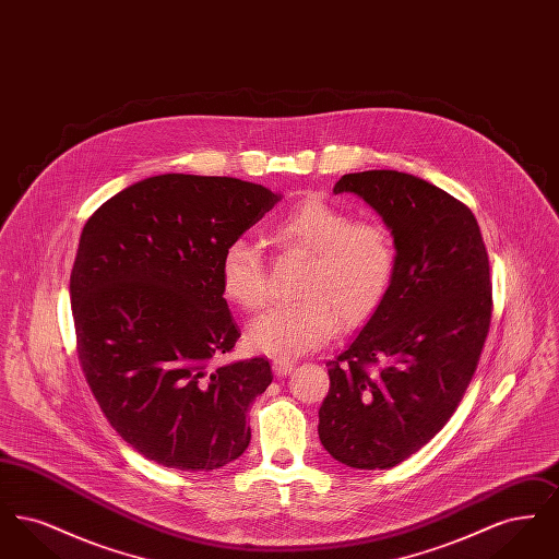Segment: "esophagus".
<instances>
[{
	"label": "esophagus",
	"mask_w": 559,
	"mask_h": 559,
	"mask_svg": "<svg viewBox=\"0 0 559 559\" xmlns=\"http://www.w3.org/2000/svg\"><path fill=\"white\" fill-rule=\"evenodd\" d=\"M272 371L278 377L289 374L293 371V360H289V358H274L272 360Z\"/></svg>",
	"instance_id": "obj_1"
}]
</instances>
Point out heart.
I'll use <instances>...</instances> for the list:
<instances>
[{
    "instance_id": "b5f03b06",
    "label": "heart",
    "mask_w": 559,
    "mask_h": 559,
    "mask_svg": "<svg viewBox=\"0 0 559 559\" xmlns=\"http://www.w3.org/2000/svg\"><path fill=\"white\" fill-rule=\"evenodd\" d=\"M272 240L308 258L297 285L301 299L274 306L251 322L249 346L287 358L324 346L344 329H358L379 312L392 292L399 253L390 228L356 219L322 199H306L270 228ZM219 287L242 310L266 304L267 274L260 249L233 239L219 258Z\"/></svg>"
}]
</instances>
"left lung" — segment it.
I'll return each mask as SVG.
<instances>
[{
  "mask_svg": "<svg viewBox=\"0 0 559 559\" xmlns=\"http://www.w3.org/2000/svg\"><path fill=\"white\" fill-rule=\"evenodd\" d=\"M392 230V292L337 360L319 411L326 452L356 469H390L426 447L463 399L490 329L486 245L472 210L394 169L346 174Z\"/></svg>",
  "mask_w": 559,
  "mask_h": 559,
  "instance_id": "8db88e82",
  "label": "left lung"
}]
</instances>
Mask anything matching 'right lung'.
<instances>
[{
    "label": "right lung",
    "mask_w": 559,
    "mask_h": 559,
    "mask_svg": "<svg viewBox=\"0 0 559 559\" xmlns=\"http://www.w3.org/2000/svg\"><path fill=\"white\" fill-rule=\"evenodd\" d=\"M281 201L237 178L163 174L85 222L71 272L78 354L108 424L163 467L212 472L251 440L266 358L212 369L240 337L219 287L224 247Z\"/></svg>",
    "instance_id": "1"
}]
</instances>
